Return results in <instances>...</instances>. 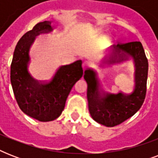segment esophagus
<instances>
[{
    "instance_id": "obj_1",
    "label": "esophagus",
    "mask_w": 158,
    "mask_h": 158,
    "mask_svg": "<svg viewBox=\"0 0 158 158\" xmlns=\"http://www.w3.org/2000/svg\"><path fill=\"white\" fill-rule=\"evenodd\" d=\"M82 65H83V69H87V68H89V67L90 66V62L87 61V60H84V61L83 62V64H82Z\"/></svg>"
}]
</instances>
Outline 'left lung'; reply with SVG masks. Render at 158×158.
<instances>
[{
  "instance_id": "1",
  "label": "left lung",
  "mask_w": 158,
  "mask_h": 158,
  "mask_svg": "<svg viewBox=\"0 0 158 158\" xmlns=\"http://www.w3.org/2000/svg\"><path fill=\"white\" fill-rule=\"evenodd\" d=\"M133 57L135 66V90L130 94L104 93L100 89L96 72L91 69L84 71L88 84L87 98L90 115L95 121L107 127L120 125L134 115L144 102L147 91L148 62L142 43L130 42L113 46V53L107 62L113 64Z\"/></svg>"
}]
</instances>
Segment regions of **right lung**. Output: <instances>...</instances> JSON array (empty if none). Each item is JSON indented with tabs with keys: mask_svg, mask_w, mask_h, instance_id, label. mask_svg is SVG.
<instances>
[{
	"mask_svg": "<svg viewBox=\"0 0 158 158\" xmlns=\"http://www.w3.org/2000/svg\"><path fill=\"white\" fill-rule=\"evenodd\" d=\"M52 29L51 22L43 21L27 32L16 45L10 65L11 85L19 106L26 115L43 122L59 117L69 92L84 74L81 60L60 66L48 81L36 80L28 73V52L35 37Z\"/></svg>",
	"mask_w": 158,
	"mask_h": 158,
	"instance_id": "add662e5",
	"label": "right lung"
}]
</instances>
